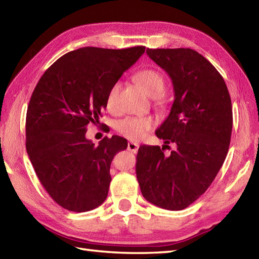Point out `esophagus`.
<instances>
[{"mask_svg": "<svg viewBox=\"0 0 259 259\" xmlns=\"http://www.w3.org/2000/svg\"><path fill=\"white\" fill-rule=\"evenodd\" d=\"M138 149H139V144L136 143V142H128V150L131 152L136 153L138 151Z\"/></svg>", "mask_w": 259, "mask_h": 259, "instance_id": "1", "label": "esophagus"}]
</instances>
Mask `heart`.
Returning a JSON list of instances; mask_svg holds the SVG:
<instances>
[{
	"label": "heart",
	"mask_w": 259,
	"mask_h": 259,
	"mask_svg": "<svg viewBox=\"0 0 259 259\" xmlns=\"http://www.w3.org/2000/svg\"><path fill=\"white\" fill-rule=\"evenodd\" d=\"M136 80L151 97H160L164 93L165 80L159 71L154 69H143L136 75ZM120 82H115L107 94V108L111 111L117 109ZM153 127V120L149 117H125L116 122V130L129 140L137 141L146 136Z\"/></svg>",
	"instance_id": "b5f03b06"
}]
</instances>
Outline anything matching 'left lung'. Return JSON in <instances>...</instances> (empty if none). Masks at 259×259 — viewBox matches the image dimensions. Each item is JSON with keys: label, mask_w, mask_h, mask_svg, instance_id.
<instances>
[{"label": "left lung", "mask_w": 259, "mask_h": 259, "mask_svg": "<svg viewBox=\"0 0 259 259\" xmlns=\"http://www.w3.org/2000/svg\"><path fill=\"white\" fill-rule=\"evenodd\" d=\"M152 61L171 77L174 101L155 131L164 146L138 150L136 173L143 197L159 207L180 211L196 201L223 165L230 147L233 112L223 77L191 48H147Z\"/></svg>", "instance_id": "left-lung-1"}]
</instances>
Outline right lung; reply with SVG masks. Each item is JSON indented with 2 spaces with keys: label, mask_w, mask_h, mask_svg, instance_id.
<instances>
[{
  "label": "right lung",
  "mask_w": 259,
  "mask_h": 259,
  "mask_svg": "<svg viewBox=\"0 0 259 259\" xmlns=\"http://www.w3.org/2000/svg\"><path fill=\"white\" fill-rule=\"evenodd\" d=\"M82 47L65 54L40 77L26 112V151L36 176L58 205L87 212L105 202L113 157L128 142L105 137L98 146L86 139L98 122L113 83L144 53Z\"/></svg>",
  "instance_id": "1"
}]
</instances>
